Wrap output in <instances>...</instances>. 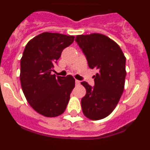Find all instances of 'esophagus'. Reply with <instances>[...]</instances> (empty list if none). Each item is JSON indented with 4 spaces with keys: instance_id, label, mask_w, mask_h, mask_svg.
<instances>
[{
    "instance_id": "obj_1",
    "label": "esophagus",
    "mask_w": 150,
    "mask_h": 150,
    "mask_svg": "<svg viewBox=\"0 0 150 150\" xmlns=\"http://www.w3.org/2000/svg\"><path fill=\"white\" fill-rule=\"evenodd\" d=\"M75 85H80V81H79V80H75Z\"/></svg>"
}]
</instances>
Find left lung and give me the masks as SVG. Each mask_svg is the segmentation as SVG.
Instances as JSON below:
<instances>
[{"mask_svg":"<svg viewBox=\"0 0 150 150\" xmlns=\"http://www.w3.org/2000/svg\"><path fill=\"white\" fill-rule=\"evenodd\" d=\"M75 42L85 54L89 68L98 71L94 86L81 82L86 89L81 100L83 114L91 120H100L114 110L123 94L126 58L120 46L103 34L79 35Z\"/></svg>","mask_w":150,"mask_h":150,"instance_id":"obj_1","label":"left lung"}]
</instances>
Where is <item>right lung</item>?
<instances>
[{"label": "right lung", "instance_id": "obj_1", "mask_svg": "<svg viewBox=\"0 0 150 150\" xmlns=\"http://www.w3.org/2000/svg\"><path fill=\"white\" fill-rule=\"evenodd\" d=\"M75 36L56 33H42L29 41L21 59L23 92L36 112L54 117L65 111L75 88L71 75L56 76L51 72L65 48Z\"/></svg>", "mask_w": 150, "mask_h": 150}]
</instances>
